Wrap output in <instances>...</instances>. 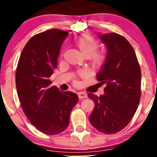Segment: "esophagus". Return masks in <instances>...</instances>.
I'll list each match as a JSON object with an SVG mask.
<instances>
[{
    "mask_svg": "<svg viewBox=\"0 0 157 157\" xmlns=\"http://www.w3.org/2000/svg\"><path fill=\"white\" fill-rule=\"evenodd\" d=\"M87 94L83 92V91H80V92H78V97L80 99H84L87 97Z\"/></svg>",
    "mask_w": 157,
    "mask_h": 157,
    "instance_id": "esophagus-1",
    "label": "esophagus"
}]
</instances>
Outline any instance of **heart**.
Listing matches in <instances>:
<instances>
[{"instance_id": "obj_1", "label": "heart", "mask_w": 157, "mask_h": 157, "mask_svg": "<svg viewBox=\"0 0 157 157\" xmlns=\"http://www.w3.org/2000/svg\"><path fill=\"white\" fill-rule=\"evenodd\" d=\"M76 44L81 53L85 57L87 58L91 57V63L94 67H100L105 63V52L97 51L98 48V43L94 37L87 35L80 36L77 39Z\"/></svg>"}]
</instances>
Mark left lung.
<instances>
[{"instance_id":"1","label":"left lung","mask_w":157,"mask_h":157,"mask_svg":"<svg viewBox=\"0 0 157 157\" xmlns=\"http://www.w3.org/2000/svg\"><path fill=\"white\" fill-rule=\"evenodd\" d=\"M107 48L105 63L97 80L105 84V94L88 96L94 102L89 121L100 132L113 134L131 122L141 96V70L130 43L117 33L100 35Z\"/></svg>"}]
</instances>
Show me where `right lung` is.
Here are the masks:
<instances>
[{
    "instance_id": "add662e5",
    "label": "right lung",
    "mask_w": 157,
    "mask_h": 157,
    "mask_svg": "<svg viewBox=\"0 0 157 157\" xmlns=\"http://www.w3.org/2000/svg\"><path fill=\"white\" fill-rule=\"evenodd\" d=\"M68 33L49 29L27 42L15 72L17 92L23 112L36 128L46 134L63 132L69 124L76 94L51 86L49 77L57 67L60 49Z\"/></svg>"
}]
</instances>
